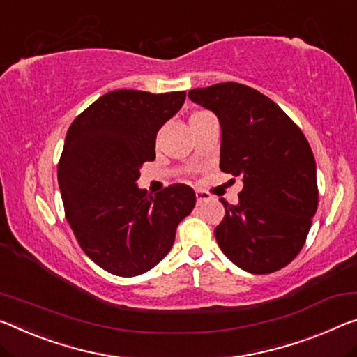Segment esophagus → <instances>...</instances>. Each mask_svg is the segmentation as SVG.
<instances>
[{
	"label": "esophagus",
	"instance_id": "esophagus-1",
	"mask_svg": "<svg viewBox=\"0 0 357 357\" xmlns=\"http://www.w3.org/2000/svg\"><path fill=\"white\" fill-rule=\"evenodd\" d=\"M195 199H197V203H202V202L211 199V195H209L205 190H195Z\"/></svg>",
	"mask_w": 357,
	"mask_h": 357
}]
</instances>
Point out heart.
Masks as SVG:
<instances>
[{
    "label": "heart",
    "mask_w": 357,
    "mask_h": 357,
    "mask_svg": "<svg viewBox=\"0 0 357 357\" xmlns=\"http://www.w3.org/2000/svg\"><path fill=\"white\" fill-rule=\"evenodd\" d=\"M208 116H211V112H208V111H194L192 112V114L189 116V123L192 126V123H195V122H199V121H202V119H205V117H208Z\"/></svg>",
    "instance_id": "obj_1"
}]
</instances>
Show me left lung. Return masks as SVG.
<instances>
[{"instance_id":"left-lung-1","label":"left lung","mask_w":357,"mask_h":357,"mask_svg":"<svg viewBox=\"0 0 357 357\" xmlns=\"http://www.w3.org/2000/svg\"><path fill=\"white\" fill-rule=\"evenodd\" d=\"M189 98L211 109L222 128L220 169L243 181L240 203H225L218 245L231 262L265 275L291 264L307 241L318 181L302 130L256 89L238 82L194 89Z\"/></svg>"}]
</instances>
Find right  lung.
<instances>
[{
    "mask_svg": "<svg viewBox=\"0 0 357 357\" xmlns=\"http://www.w3.org/2000/svg\"><path fill=\"white\" fill-rule=\"evenodd\" d=\"M185 92L114 90L68 128L59 162L65 216L82 251L112 275H143L172 250L178 224L195 206L185 184L154 197L137 188L139 168L155 158L158 128Z\"/></svg>",
    "mask_w": 357,
    "mask_h": 357,
    "instance_id": "1",
    "label": "right lung"
}]
</instances>
